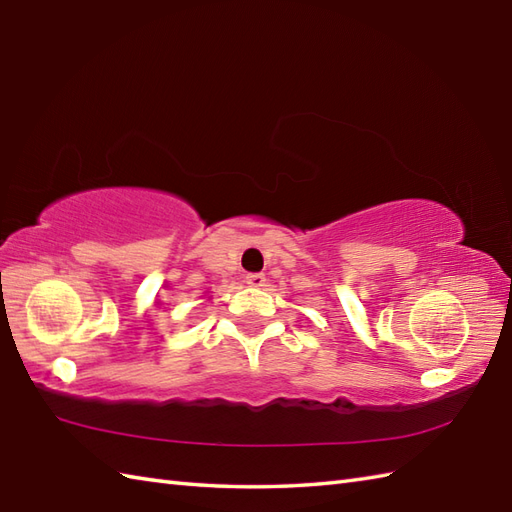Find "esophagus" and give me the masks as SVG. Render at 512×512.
Wrapping results in <instances>:
<instances>
[{
  "label": "esophagus",
  "mask_w": 512,
  "mask_h": 512,
  "mask_svg": "<svg viewBox=\"0 0 512 512\" xmlns=\"http://www.w3.org/2000/svg\"><path fill=\"white\" fill-rule=\"evenodd\" d=\"M246 284L250 288H262V286H266V277L262 273H250V275H246Z\"/></svg>",
  "instance_id": "34e87169"
}]
</instances>
